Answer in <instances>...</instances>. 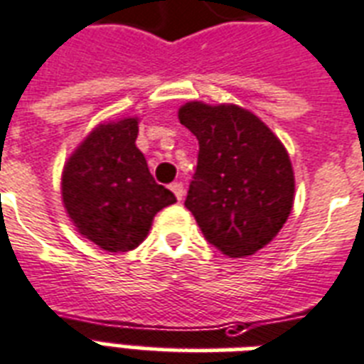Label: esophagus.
Listing matches in <instances>:
<instances>
[{"mask_svg":"<svg viewBox=\"0 0 364 364\" xmlns=\"http://www.w3.org/2000/svg\"><path fill=\"white\" fill-rule=\"evenodd\" d=\"M171 191H173L174 196H176V199H178V201H182V199H184L186 190H184V184H182V182H173V184H171Z\"/></svg>","mask_w":364,"mask_h":364,"instance_id":"1","label":"esophagus"}]
</instances>
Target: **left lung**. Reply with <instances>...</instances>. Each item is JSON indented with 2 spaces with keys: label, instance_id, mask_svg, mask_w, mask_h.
I'll return each instance as SVG.
<instances>
[{
  "label": "left lung",
  "instance_id": "obj_1",
  "mask_svg": "<svg viewBox=\"0 0 364 364\" xmlns=\"http://www.w3.org/2000/svg\"><path fill=\"white\" fill-rule=\"evenodd\" d=\"M178 119L199 140L186 208L222 255H255L281 232L294 205L289 151L237 104L191 100L180 106Z\"/></svg>",
  "mask_w": 364,
  "mask_h": 364
}]
</instances>
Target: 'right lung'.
<instances>
[{
	"label": "right lung",
	"mask_w": 364,
	"mask_h": 364,
	"mask_svg": "<svg viewBox=\"0 0 364 364\" xmlns=\"http://www.w3.org/2000/svg\"><path fill=\"white\" fill-rule=\"evenodd\" d=\"M140 117L104 121L64 163L62 205L75 230L108 252L142 243L161 208L176 203L136 148Z\"/></svg>",
	"instance_id": "obj_1"
}]
</instances>
